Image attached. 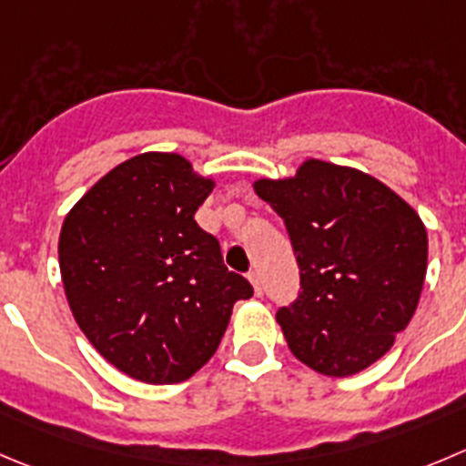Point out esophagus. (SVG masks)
<instances>
[{
    "mask_svg": "<svg viewBox=\"0 0 466 466\" xmlns=\"http://www.w3.org/2000/svg\"><path fill=\"white\" fill-rule=\"evenodd\" d=\"M249 281L251 286H254V292L256 295H263V283H260V274L258 272H249Z\"/></svg>",
    "mask_w": 466,
    "mask_h": 466,
    "instance_id": "34e87169",
    "label": "esophagus"
}]
</instances>
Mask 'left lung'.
<instances>
[{
    "label": "left lung",
    "instance_id": "8db88e82",
    "mask_svg": "<svg viewBox=\"0 0 466 466\" xmlns=\"http://www.w3.org/2000/svg\"><path fill=\"white\" fill-rule=\"evenodd\" d=\"M299 265V297L277 320L309 369L348 378L410 325L428 269V233L391 187L352 167L307 159L290 178H260Z\"/></svg>",
    "mask_w": 466,
    "mask_h": 466
}]
</instances>
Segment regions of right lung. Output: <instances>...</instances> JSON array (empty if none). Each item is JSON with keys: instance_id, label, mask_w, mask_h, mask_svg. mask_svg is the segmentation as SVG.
I'll return each mask as SVG.
<instances>
[{"instance_id": "add662e5", "label": "right lung", "mask_w": 466, "mask_h": 466, "mask_svg": "<svg viewBox=\"0 0 466 466\" xmlns=\"http://www.w3.org/2000/svg\"><path fill=\"white\" fill-rule=\"evenodd\" d=\"M215 180L178 153L114 167L66 215L59 268L93 348L146 384H176L210 361L233 304L254 288L228 272L194 219Z\"/></svg>"}]
</instances>
